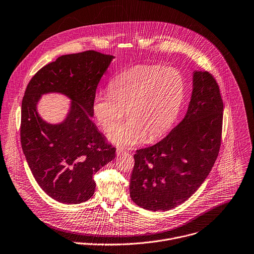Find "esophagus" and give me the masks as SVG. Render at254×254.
<instances>
[{
  "label": "esophagus",
  "instance_id": "esophagus-1",
  "mask_svg": "<svg viewBox=\"0 0 254 254\" xmlns=\"http://www.w3.org/2000/svg\"><path fill=\"white\" fill-rule=\"evenodd\" d=\"M125 153H126V150H125L124 148L117 147V149H116V154H117V156H121V155H123V154H125Z\"/></svg>",
  "mask_w": 254,
  "mask_h": 254
}]
</instances>
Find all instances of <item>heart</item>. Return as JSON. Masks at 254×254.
<instances>
[{"mask_svg": "<svg viewBox=\"0 0 254 254\" xmlns=\"http://www.w3.org/2000/svg\"><path fill=\"white\" fill-rule=\"evenodd\" d=\"M186 93L185 77L174 67L140 64L117 74L109 90L96 93L93 114L105 133L112 132L127 111L128 119L109 139L118 146H134L147 135L154 140L176 121Z\"/></svg>", "mask_w": 254, "mask_h": 254, "instance_id": "heart-1", "label": "heart"}]
</instances>
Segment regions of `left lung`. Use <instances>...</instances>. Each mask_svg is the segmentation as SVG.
Instances as JSON below:
<instances>
[{
  "mask_svg": "<svg viewBox=\"0 0 254 254\" xmlns=\"http://www.w3.org/2000/svg\"><path fill=\"white\" fill-rule=\"evenodd\" d=\"M223 103L211 74L195 70L184 119L159 143L137 150L130 196L139 206L169 210L185 202L208 176L219 152Z\"/></svg>",
  "mask_w": 254,
  "mask_h": 254,
  "instance_id": "obj_1",
  "label": "left lung"
}]
</instances>
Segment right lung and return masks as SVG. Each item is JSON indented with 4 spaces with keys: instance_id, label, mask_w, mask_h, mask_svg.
<instances>
[{
    "instance_id": "1",
    "label": "right lung",
    "mask_w": 254,
    "mask_h": 254,
    "mask_svg": "<svg viewBox=\"0 0 254 254\" xmlns=\"http://www.w3.org/2000/svg\"><path fill=\"white\" fill-rule=\"evenodd\" d=\"M113 56L95 51L62 56L29 82L22 102L21 143L40 187L54 199L76 204L94 193L93 176L115 158L93 117L97 85ZM61 93L72 102L61 124L46 123L37 112L44 94Z\"/></svg>"
}]
</instances>
